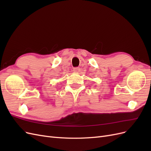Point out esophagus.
Masks as SVG:
<instances>
[{"mask_svg": "<svg viewBox=\"0 0 151 151\" xmlns=\"http://www.w3.org/2000/svg\"><path fill=\"white\" fill-rule=\"evenodd\" d=\"M73 71H74V72L78 73L81 71V68L79 67H75V68H73Z\"/></svg>", "mask_w": 151, "mask_h": 151, "instance_id": "1", "label": "esophagus"}]
</instances>
